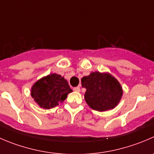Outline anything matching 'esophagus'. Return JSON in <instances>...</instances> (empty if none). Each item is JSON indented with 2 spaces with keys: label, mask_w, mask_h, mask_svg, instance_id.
<instances>
[{
  "label": "esophagus",
  "mask_w": 154,
  "mask_h": 154,
  "mask_svg": "<svg viewBox=\"0 0 154 154\" xmlns=\"http://www.w3.org/2000/svg\"><path fill=\"white\" fill-rule=\"evenodd\" d=\"M74 90L75 91V92H80V88L79 87V86H77V87L74 88Z\"/></svg>",
  "instance_id": "esophagus-1"
}]
</instances>
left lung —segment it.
<instances>
[{
    "label": "left lung",
    "instance_id": "1",
    "mask_svg": "<svg viewBox=\"0 0 154 154\" xmlns=\"http://www.w3.org/2000/svg\"><path fill=\"white\" fill-rule=\"evenodd\" d=\"M86 88L84 98L88 105L97 111H105L117 106L123 96V88L118 80L107 72H92L81 79Z\"/></svg>",
    "mask_w": 154,
    "mask_h": 154
}]
</instances>
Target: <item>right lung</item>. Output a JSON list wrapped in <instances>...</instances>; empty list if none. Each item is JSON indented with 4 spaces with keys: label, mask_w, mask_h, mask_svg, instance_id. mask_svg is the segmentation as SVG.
Masks as SVG:
<instances>
[{
    "label": "right lung",
    "mask_w": 154,
    "mask_h": 154,
    "mask_svg": "<svg viewBox=\"0 0 154 154\" xmlns=\"http://www.w3.org/2000/svg\"><path fill=\"white\" fill-rule=\"evenodd\" d=\"M68 81L60 74H50L33 84L31 95L41 108L51 109L66 99L72 92Z\"/></svg>",
    "instance_id": "obj_1"
}]
</instances>
